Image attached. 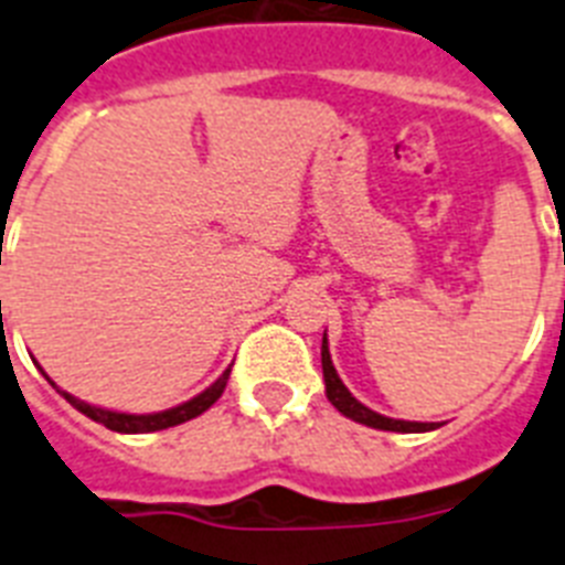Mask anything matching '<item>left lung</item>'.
<instances>
[{"label":"left lung","mask_w":565,"mask_h":565,"mask_svg":"<svg viewBox=\"0 0 565 565\" xmlns=\"http://www.w3.org/2000/svg\"><path fill=\"white\" fill-rule=\"evenodd\" d=\"M322 371H324V392H328V401L337 406L339 412L356 424L374 426V429H386V433H426V429H435L433 424H415V420H394V417L377 415V412H371L369 406H362L356 401L354 394L348 392L345 383L339 380L337 369H333V362H330V351H328V337H322Z\"/></svg>","instance_id":"1"}]
</instances>
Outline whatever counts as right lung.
<instances>
[{
	"label": "right lung",
	"mask_w": 565,
	"mask_h": 565,
	"mask_svg": "<svg viewBox=\"0 0 565 565\" xmlns=\"http://www.w3.org/2000/svg\"><path fill=\"white\" fill-rule=\"evenodd\" d=\"M228 374H232V369L223 371V377H220L217 383H211L203 394H196L194 401L182 403V406H173V409H168V412H156V415H124V412L98 409V406H89V403L77 401V397H72L68 392L57 388L52 380H49V383H52V386L57 388V392L63 394V397H66V401L72 403L77 412H84V415L92 417V420H98V424H104L107 429H113V433L136 435V433H159V429L185 424V420H191V417L203 415L205 409H211V406L217 403L220 394H223V388H226V383H228Z\"/></svg>",
	"instance_id": "right-lung-1"
}]
</instances>
